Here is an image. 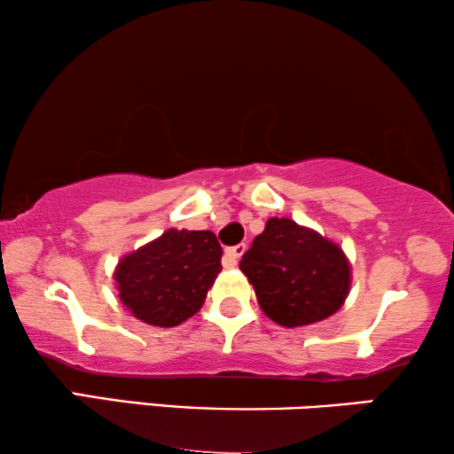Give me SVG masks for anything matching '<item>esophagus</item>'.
<instances>
[{
    "label": "esophagus",
    "mask_w": 454,
    "mask_h": 454,
    "mask_svg": "<svg viewBox=\"0 0 454 454\" xmlns=\"http://www.w3.org/2000/svg\"><path fill=\"white\" fill-rule=\"evenodd\" d=\"M244 252H246V244H238L233 247H227L225 258H223V264H225L227 269H233V266H238V260L244 256Z\"/></svg>",
    "instance_id": "obj_1"
}]
</instances>
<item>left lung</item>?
Masks as SVG:
<instances>
[{
  "label": "left lung",
  "instance_id": "1",
  "mask_svg": "<svg viewBox=\"0 0 454 454\" xmlns=\"http://www.w3.org/2000/svg\"><path fill=\"white\" fill-rule=\"evenodd\" d=\"M239 269L256 291L262 312L287 328L333 316L351 287V264L334 241L277 216L266 221Z\"/></svg>",
  "mask_w": 454,
  "mask_h": 454
}]
</instances>
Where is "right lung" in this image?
I'll list each match as a JSON object with an SVG mask.
<instances>
[{"mask_svg":"<svg viewBox=\"0 0 454 454\" xmlns=\"http://www.w3.org/2000/svg\"><path fill=\"white\" fill-rule=\"evenodd\" d=\"M221 256L213 231L169 229L117 262L120 300L146 325H182L202 308L223 269Z\"/></svg>","mask_w":454,"mask_h":454,"instance_id":"right-lung-1","label":"right lung"}]
</instances>
